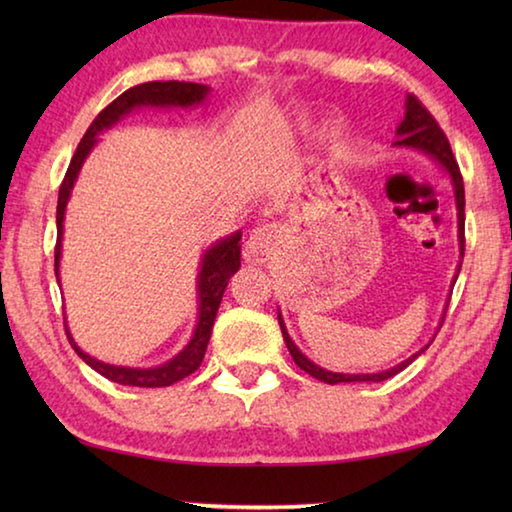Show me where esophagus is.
<instances>
[{
    "mask_svg": "<svg viewBox=\"0 0 512 512\" xmlns=\"http://www.w3.org/2000/svg\"><path fill=\"white\" fill-rule=\"evenodd\" d=\"M284 237L282 225L277 223H266L259 225L257 230H253V235L246 241V257L248 262H264V257L271 253L273 246Z\"/></svg>",
    "mask_w": 512,
    "mask_h": 512,
    "instance_id": "obj_1",
    "label": "esophagus"
}]
</instances>
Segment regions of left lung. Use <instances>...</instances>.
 <instances>
[{
  "label": "left lung",
  "mask_w": 512,
  "mask_h": 512,
  "mask_svg": "<svg viewBox=\"0 0 512 512\" xmlns=\"http://www.w3.org/2000/svg\"><path fill=\"white\" fill-rule=\"evenodd\" d=\"M404 106H406V112H404L402 124L397 126V142H395V146H406V149H418L422 153H427L438 164H443V169L449 173V178H452V185H454V196H456L458 246H461V257H463V253H465V189H463L461 169H458V164L454 160V153H452V146H449V140L445 137V133L440 131L438 121L431 117V112L422 106L420 99L413 97V94H409V97H406ZM458 271H461V268H458ZM277 320H280L284 343H287V348L291 352L293 361L298 363V368L309 372L311 377L325 381V384H341V381H384L388 377L397 375V372H400V370H404L406 366H409V363H413L424 350L429 348V345H424L420 352H415L413 357H409V359L402 361V363H397V366L391 368V370L372 372V375H345V372L325 370V368L316 366L314 361H309L305 354H302L296 348V343L291 341V336L287 332V327H284V320H282L280 314H277Z\"/></svg>",
  "instance_id": "1"
}]
</instances>
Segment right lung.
<instances>
[{"instance_id":"obj_1","label":"right lung","mask_w":512,"mask_h":512,"mask_svg":"<svg viewBox=\"0 0 512 512\" xmlns=\"http://www.w3.org/2000/svg\"><path fill=\"white\" fill-rule=\"evenodd\" d=\"M210 88L201 83H185V81H151V83H142L135 85V88L126 90L124 94L110 103V106L103 108L97 119L92 121L88 131H85L81 144L76 146V153L72 162H69L67 173L63 178V185H60L58 192V207H56V228H58V237H56V280L58 277V264H60V241H63V221H65V207L69 201V194H72V187L76 183V176L83 167L85 158H88L90 151L97 144V135L106 128L115 126L117 121L128 115V112L142 106H151V108H189V106H198L205 97ZM241 232H235L228 239L214 244L210 250H205L203 262H201V273H198V323L194 329L192 341L185 345L183 352H178L171 361L162 363L158 368H124V366H110V363H103L99 359L85 354L76 341L69 334L67 323H65V332L67 339L72 343V348L76 354L88 363L92 370H97L99 375H103L110 381L121 386H140V388H162V386H171L176 381L185 379L192 375L194 370H198L201 361L205 357L207 343H210L212 336V325L216 318V311H219L223 291L228 287V280L232 275L239 271L241 266Z\"/></svg>"}]
</instances>
